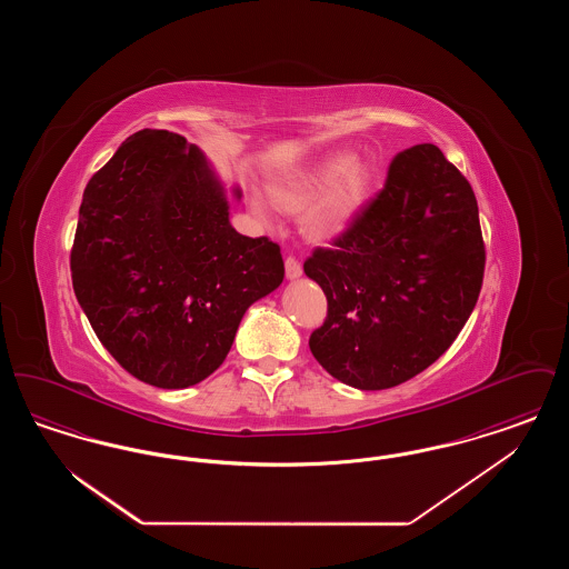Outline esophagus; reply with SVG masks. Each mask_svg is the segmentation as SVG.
I'll list each match as a JSON object with an SVG mask.
<instances>
[{"label":"esophagus","mask_w":569,"mask_h":569,"mask_svg":"<svg viewBox=\"0 0 569 569\" xmlns=\"http://www.w3.org/2000/svg\"><path fill=\"white\" fill-rule=\"evenodd\" d=\"M300 274H302L300 262H298L295 256H288V258H286V277H288V279H298Z\"/></svg>","instance_id":"34e87169"}]
</instances>
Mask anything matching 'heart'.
Segmentation results:
<instances>
[{
  "mask_svg": "<svg viewBox=\"0 0 569 569\" xmlns=\"http://www.w3.org/2000/svg\"><path fill=\"white\" fill-rule=\"evenodd\" d=\"M376 172L350 153H335L316 166L298 170L272 186L274 202L290 213L306 209L302 230L313 241H335L346 234L367 207ZM256 213L271 217L267 200H253Z\"/></svg>",
  "mask_w": 569,
  "mask_h": 569,
  "instance_id": "1",
  "label": "heart"
}]
</instances>
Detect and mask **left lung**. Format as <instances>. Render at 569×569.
Instances as JSON below:
<instances>
[{
  "mask_svg": "<svg viewBox=\"0 0 569 569\" xmlns=\"http://www.w3.org/2000/svg\"><path fill=\"white\" fill-rule=\"evenodd\" d=\"M305 260L328 300L316 360L358 390L422 373L469 320L487 251L469 181L435 144L395 156L352 228Z\"/></svg>",
  "mask_w": 569,
  "mask_h": 569,
  "instance_id": "obj_1",
  "label": "left lung"
}]
</instances>
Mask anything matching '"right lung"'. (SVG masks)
<instances>
[{
    "mask_svg": "<svg viewBox=\"0 0 569 569\" xmlns=\"http://www.w3.org/2000/svg\"><path fill=\"white\" fill-rule=\"evenodd\" d=\"M70 271L110 356L168 390L209 378L249 305L286 272L279 244L230 226L216 172L196 144L168 130L130 136L89 179Z\"/></svg>",
    "mask_w": 569,
    "mask_h": 569,
    "instance_id": "obj_1",
    "label": "right lung"
}]
</instances>
